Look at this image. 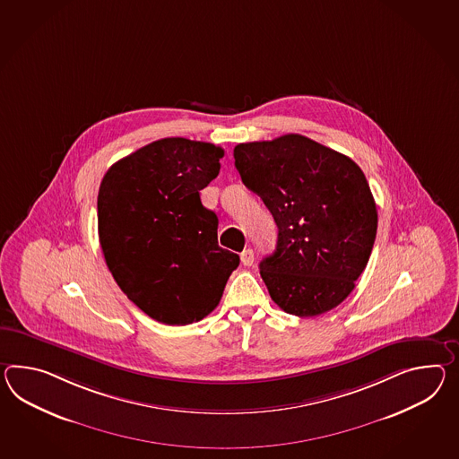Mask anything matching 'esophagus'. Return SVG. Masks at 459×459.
I'll return each instance as SVG.
<instances>
[{"label": "esophagus", "instance_id": "1", "mask_svg": "<svg viewBox=\"0 0 459 459\" xmlns=\"http://www.w3.org/2000/svg\"><path fill=\"white\" fill-rule=\"evenodd\" d=\"M254 250L252 248H247L244 250L242 254H240V260H242V264L246 265V267H250L252 264H254Z\"/></svg>", "mask_w": 459, "mask_h": 459}]
</instances>
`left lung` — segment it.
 Returning <instances> with one entry per match:
<instances>
[{
  "instance_id": "8db88e82",
  "label": "left lung",
  "mask_w": 459,
  "mask_h": 459,
  "mask_svg": "<svg viewBox=\"0 0 459 459\" xmlns=\"http://www.w3.org/2000/svg\"><path fill=\"white\" fill-rule=\"evenodd\" d=\"M235 168L279 227L275 252L260 262L283 312L316 316L338 307L368 264L378 213L363 170L300 134L246 143Z\"/></svg>"
}]
</instances>
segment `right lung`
Returning a JSON list of instances; mask_svg holds the SVG:
<instances>
[{"instance_id": "right-lung-1", "label": "right lung", "mask_w": 459, "mask_h": 459, "mask_svg": "<svg viewBox=\"0 0 459 459\" xmlns=\"http://www.w3.org/2000/svg\"><path fill=\"white\" fill-rule=\"evenodd\" d=\"M224 149L166 137L112 164L98 194L108 269L143 312L189 325L219 305L240 258L217 242L219 219L199 190L219 176Z\"/></svg>"}]
</instances>
